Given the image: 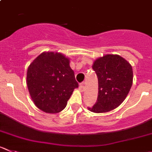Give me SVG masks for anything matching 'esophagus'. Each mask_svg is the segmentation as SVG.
Segmentation results:
<instances>
[{
  "label": "esophagus",
  "instance_id": "obj_1",
  "mask_svg": "<svg viewBox=\"0 0 152 152\" xmlns=\"http://www.w3.org/2000/svg\"><path fill=\"white\" fill-rule=\"evenodd\" d=\"M79 89H80L82 91H85V84H84V82L83 83L80 84V85H79Z\"/></svg>",
  "mask_w": 152,
  "mask_h": 152
}]
</instances>
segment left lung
Listing matches in <instances>:
<instances>
[{
	"instance_id": "left-lung-1",
	"label": "left lung",
	"mask_w": 152,
	"mask_h": 152,
	"mask_svg": "<svg viewBox=\"0 0 152 152\" xmlns=\"http://www.w3.org/2000/svg\"><path fill=\"white\" fill-rule=\"evenodd\" d=\"M93 70L98 77L97 101L89 110L104 113L115 109L126 99L133 82L131 64L118 55H106L96 60Z\"/></svg>"
}]
</instances>
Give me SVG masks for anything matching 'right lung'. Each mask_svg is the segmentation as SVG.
Listing matches in <instances>:
<instances>
[{
    "label": "right lung",
    "mask_w": 152,
    "mask_h": 152,
    "mask_svg": "<svg viewBox=\"0 0 152 152\" xmlns=\"http://www.w3.org/2000/svg\"><path fill=\"white\" fill-rule=\"evenodd\" d=\"M27 87L35 105L46 113L61 111L79 84L69 59L61 53H43L27 70Z\"/></svg>",
    "instance_id": "1"
}]
</instances>
